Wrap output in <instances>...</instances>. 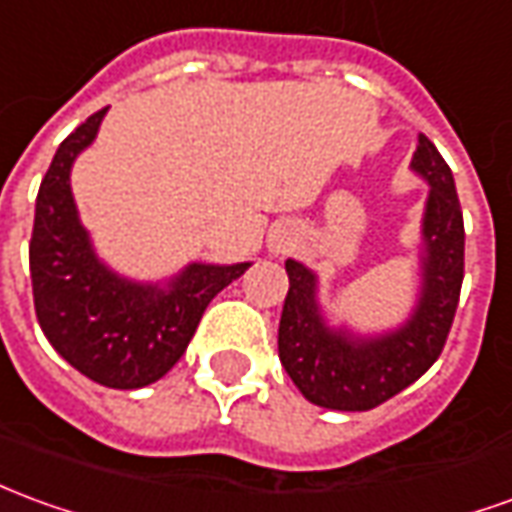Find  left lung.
I'll use <instances>...</instances> for the list:
<instances>
[{
  "instance_id": "obj_1",
  "label": "left lung",
  "mask_w": 512,
  "mask_h": 512,
  "mask_svg": "<svg viewBox=\"0 0 512 512\" xmlns=\"http://www.w3.org/2000/svg\"><path fill=\"white\" fill-rule=\"evenodd\" d=\"M410 169L430 182L421 221V293L402 327L371 338L327 324L316 274L285 260L288 296L280 318V360L307 402L327 410H371L416 382L443 352L455 321L466 230L455 177L427 135H418Z\"/></svg>"
}]
</instances>
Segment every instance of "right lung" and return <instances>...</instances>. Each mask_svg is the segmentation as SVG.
Masks as SVG:
<instances>
[{"label": "right lung", "instance_id": "1", "mask_svg": "<svg viewBox=\"0 0 512 512\" xmlns=\"http://www.w3.org/2000/svg\"><path fill=\"white\" fill-rule=\"evenodd\" d=\"M105 110L57 146L35 199L30 277L35 316L66 363L105 388L152 385L188 349L210 299L252 263H191L166 285L119 277L96 257L71 196V166Z\"/></svg>", "mask_w": 512, "mask_h": 512}]
</instances>
